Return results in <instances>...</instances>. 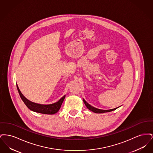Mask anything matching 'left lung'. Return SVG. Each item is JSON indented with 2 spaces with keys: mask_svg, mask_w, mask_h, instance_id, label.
<instances>
[{
  "mask_svg": "<svg viewBox=\"0 0 153 153\" xmlns=\"http://www.w3.org/2000/svg\"><path fill=\"white\" fill-rule=\"evenodd\" d=\"M83 102H84V104H85V105L87 107L88 109L92 111V112H95V113H96V114H102V113H105V112H108L114 111L117 108H114V109H107V110L98 109V108H96L95 107H92V105H91L90 104H89L84 99H83Z\"/></svg>",
  "mask_w": 153,
  "mask_h": 153,
  "instance_id": "obj_1",
  "label": "left lung"
}]
</instances>
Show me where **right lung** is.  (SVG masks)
I'll use <instances>...</instances> for the list:
<instances>
[{"label": "right lung", "mask_w": 153, "mask_h": 153, "mask_svg": "<svg viewBox=\"0 0 153 153\" xmlns=\"http://www.w3.org/2000/svg\"><path fill=\"white\" fill-rule=\"evenodd\" d=\"M16 87L18 89L21 98L22 99L23 102H24L25 105L27 107V108L30 110L38 113L48 114V115H53L57 113L59 111V109H60V107L65 97V95H64L62 97H61L58 100V102L51 104H48V105L39 104L30 102L27 99H26L21 93L17 84H16Z\"/></svg>", "instance_id": "obj_1"}]
</instances>
